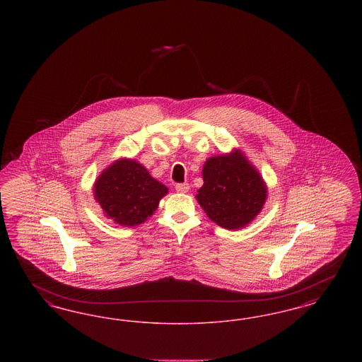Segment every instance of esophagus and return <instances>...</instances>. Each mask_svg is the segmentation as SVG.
I'll use <instances>...</instances> for the list:
<instances>
[{
	"mask_svg": "<svg viewBox=\"0 0 362 362\" xmlns=\"http://www.w3.org/2000/svg\"><path fill=\"white\" fill-rule=\"evenodd\" d=\"M175 189L177 192H187L189 189V183H179V185L175 186Z\"/></svg>",
	"mask_w": 362,
	"mask_h": 362,
	"instance_id": "esophagus-1",
	"label": "esophagus"
}]
</instances>
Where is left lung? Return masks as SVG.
<instances>
[{"mask_svg": "<svg viewBox=\"0 0 362 362\" xmlns=\"http://www.w3.org/2000/svg\"><path fill=\"white\" fill-rule=\"evenodd\" d=\"M202 175L204 186L198 189L197 199L216 224L225 229H239L262 210L267 189L240 152L209 158Z\"/></svg>", "mask_w": 362, "mask_h": 362, "instance_id": "left-lung-1", "label": "left lung"}]
</instances>
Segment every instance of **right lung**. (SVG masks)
<instances>
[{
    "label": "right lung",
    "instance_id": "add662e5",
    "mask_svg": "<svg viewBox=\"0 0 362 362\" xmlns=\"http://www.w3.org/2000/svg\"><path fill=\"white\" fill-rule=\"evenodd\" d=\"M168 189L134 160H118L95 183V198L105 216L123 226L142 224Z\"/></svg>",
    "mask_w": 362,
    "mask_h": 362
}]
</instances>
